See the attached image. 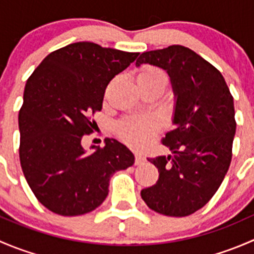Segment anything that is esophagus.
I'll return each instance as SVG.
<instances>
[{
	"label": "esophagus",
	"instance_id": "1",
	"mask_svg": "<svg viewBox=\"0 0 254 254\" xmlns=\"http://www.w3.org/2000/svg\"><path fill=\"white\" fill-rule=\"evenodd\" d=\"M143 162H145V157H143L142 155H140V153H136V155H135V165L140 166L142 165Z\"/></svg>",
	"mask_w": 254,
	"mask_h": 254
}]
</instances>
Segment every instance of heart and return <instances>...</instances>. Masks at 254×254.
I'll return each mask as SVG.
<instances>
[{
	"mask_svg": "<svg viewBox=\"0 0 254 254\" xmlns=\"http://www.w3.org/2000/svg\"><path fill=\"white\" fill-rule=\"evenodd\" d=\"M139 86L151 84L160 86L163 89L170 82L167 73L160 67L152 65H143L137 71ZM157 130V123L151 117H131L123 119L117 125V132L125 142L132 147H141L147 142Z\"/></svg>",
	"mask_w": 254,
	"mask_h": 254,
	"instance_id": "heart-1",
	"label": "heart"
}]
</instances>
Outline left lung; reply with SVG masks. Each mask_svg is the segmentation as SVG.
<instances>
[{
	"label": "left lung",
	"instance_id": "left-lung-1",
	"mask_svg": "<svg viewBox=\"0 0 254 254\" xmlns=\"http://www.w3.org/2000/svg\"><path fill=\"white\" fill-rule=\"evenodd\" d=\"M141 64L167 71L177 98L176 127L162 139L173 156L147 158L160 175L141 198L158 214L188 216L214 196L229 171L236 132L234 97L221 72L189 48L146 51L136 60V66Z\"/></svg>",
	"mask_w": 254,
	"mask_h": 254
}]
</instances>
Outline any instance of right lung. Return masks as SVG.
<instances>
[{
  "label": "right lung",
  "instance_id": "obj_1",
  "mask_svg": "<svg viewBox=\"0 0 254 254\" xmlns=\"http://www.w3.org/2000/svg\"><path fill=\"white\" fill-rule=\"evenodd\" d=\"M137 56L73 43L49 54L27 79L18 115L20 166L35 198L50 211H92L108 195L112 176L134 165V155L117 140L106 139L93 153L81 140L97 127L91 117L102 111L109 82Z\"/></svg>",
  "mask_w": 254,
  "mask_h": 254
}]
</instances>
